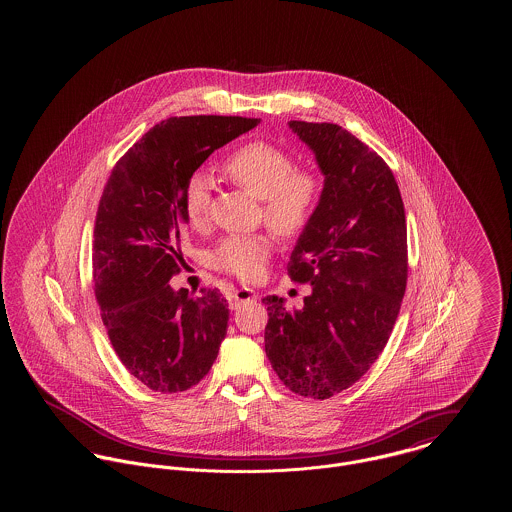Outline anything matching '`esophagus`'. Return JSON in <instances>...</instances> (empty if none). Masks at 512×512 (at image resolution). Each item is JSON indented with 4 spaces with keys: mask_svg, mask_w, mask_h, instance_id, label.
<instances>
[{
    "mask_svg": "<svg viewBox=\"0 0 512 512\" xmlns=\"http://www.w3.org/2000/svg\"><path fill=\"white\" fill-rule=\"evenodd\" d=\"M255 299H257V293L249 290V288H238V290L228 293V303H230L232 309L240 307L242 303H247V301H255Z\"/></svg>",
    "mask_w": 512,
    "mask_h": 512,
    "instance_id": "34e87169",
    "label": "esophagus"
}]
</instances>
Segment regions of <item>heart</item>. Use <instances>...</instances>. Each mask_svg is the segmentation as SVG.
<instances>
[{"mask_svg":"<svg viewBox=\"0 0 512 512\" xmlns=\"http://www.w3.org/2000/svg\"><path fill=\"white\" fill-rule=\"evenodd\" d=\"M224 174L263 201L268 226L282 238H297L317 213L322 180L311 169L295 167L292 153L267 140L236 147L222 163ZM184 213L192 226L209 217L211 180L194 172L184 188ZM272 240L265 234H230L213 251V267L240 280H257L267 267Z\"/></svg>","mask_w":512,"mask_h":512,"instance_id":"b5f03b06","label":"heart"}]
</instances>
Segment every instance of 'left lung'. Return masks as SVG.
Returning a JSON list of instances; mask_svg holds the SVG:
<instances>
[{"instance_id": "8db88e82", "label": "left lung", "mask_w": 512, "mask_h": 512, "mask_svg": "<svg viewBox=\"0 0 512 512\" xmlns=\"http://www.w3.org/2000/svg\"><path fill=\"white\" fill-rule=\"evenodd\" d=\"M324 188L288 263L311 284L301 309L267 295L268 361L288 390L328 399L353 386L390 340L407 288V220L386 161L332 122L290 121Z\"/></svg>"}]
</instances>
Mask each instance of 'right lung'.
I'll return each mask as SVG.
<instances>
[{
    "instance_id": "1",
    "label": "right lung",
    "mask_w": 512,
    "mask_h": 512,
    "mask_svg": "<svg viewBox=\"0 0 512 512\" xmlns=\"http://www.w3.org/2000/svg\"><path fill=\"white\" fill-rule=\"evenodd\" d=\"M261 119L171 117L130 147L99 199L92 268L101 320L126 370L149 390H190L215 363L228 328L222 293L169 284L186 265L184 188L205 159Z\"/></svg>"
}]
</instances>
